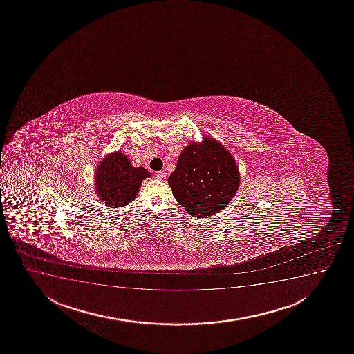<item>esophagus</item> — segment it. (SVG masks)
Instances as JSON below:
<instances>
[{"instance_id":"obj_1","label":"esophagus","mask_w":354,"mask_h":354,"mask_svg":"<svg viewBox=\"0 0 354 354\" xmlns=\"http://www.w3.org/2000/svg\"><path fill=\"white\" fill-rule=\"evenodd\" d=\"M155 176H156V179L162 180L166 178V173L163 171H156V173H155Z\"/></svg>"}]
</instances>
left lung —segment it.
Returning a JSON list of instances; mask_svg holds the SVG:
<instances>
[{"instance_id":"1","label":"left lung","mask_w":354,"mask_h":354,"mask_svg":"<svg viewBox=\"0 0 354 354\" xmlns=\"http://www.w3.org/2000/svg\"><path fill=\"white\" fill-rule=\"evenodd\" d=\"M168 183L188 214L206 218L229 205L239 188L241 174L229 150L216 138L205 136L181 151Z\"/></svg>"}]
</instances>
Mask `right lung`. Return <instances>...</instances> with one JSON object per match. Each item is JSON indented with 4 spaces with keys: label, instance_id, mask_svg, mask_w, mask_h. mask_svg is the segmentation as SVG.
Masks as SVG:
<instances>
[{
    "label": "right lung",
    "instance_id": "right-lung-1",
    "mask_svg": "<svg viewBox=\"0 0 354 354\" xmlns=\"http://www.w3.org/2000/svg\"><path fill=\"white\" fill-rule=\"evenodd\" d=\"M150 173L143 167H133L121 150L106 155L95 171L98 198L110 208L123 207L138 196L142 181Z\"/></svg>",
    "mask_w": 354,
    "mask_h": 354
}]
</instances>
